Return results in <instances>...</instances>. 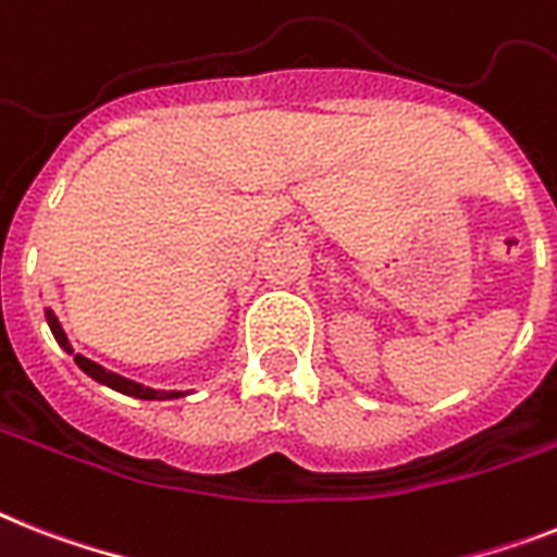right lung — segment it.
I'll return each instance as SVG.
<instances>
[{"label":"right lung","instance_id":"obj_1","mask_svg":"<svg viewBox=\"0 0 557 557\" xmlns=\"http://www.w3.org/2000/svg\"><path fill=\"white\" fill-rule=\"evenodd\" d=\"M45 320H48V325H51L53 337H57V343L62 346V349L67 351V355L74 357V363L83 369L88 377H94L97 383H102V386L114 388V392H120V395H128V397H137V400H176V397H185L188 392H176V388H171V392H165V388H151V386H143V383L137 381H128V377H122V374L111 372V369H106V366L94 363V360H88L85 355H79V351H74V346H71V341H67L65 329H62V323H59V318L53 314L51 309H45Z\"/></svg>","mask_w":557,"mask_h":557}]
</instances>
